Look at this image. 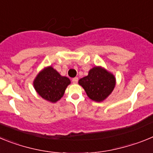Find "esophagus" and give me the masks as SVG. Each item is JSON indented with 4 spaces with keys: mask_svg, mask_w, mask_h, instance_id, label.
<instances>
[{
    "mask_svg": "<svg viewBox=\"0 0 153 153\" xmlns=\"http://www.w3.org/2000/svg\"><path fill=\"white\" fill-rule=\"evenodd\" d=\"M72 82H73V83H74V84H75V83H77V82H78V77H74V78H73V79H72Z\"/></svg>",
    "mask_w": 153,
    "mask_h": 153,
    "instance_id": "esophagus-1",
    "label": "esophagus"
}]
</instances>
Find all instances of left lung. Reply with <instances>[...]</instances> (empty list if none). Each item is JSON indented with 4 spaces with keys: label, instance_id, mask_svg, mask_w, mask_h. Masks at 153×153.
Returning a JSON list of instances; mask_svg holds the SVG:
<instances>
[{
    "label": "left lung",
    "instance_id": "8db88e82",
    "mask_svg": "<svg viewBox=\"0 0 153 153\" xmlns=\"http://www.w3.org/2000/svg\"><path fill=\"white\" fill-rule=\"evenodd\" d=\"M79 84L82 86L89 98L96 102H102L113 92L116 78L111 73L101 67H95L88 75L81 78Z\"/></svg>",
    "mask_w": 153,
    "mask_h": 153
}]
</instances>
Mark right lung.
Returning a JSON list of instances; mask_svg holds the SVG:
<instances>
[{
    "label": "right lung",
    "mask_w": 153,
    "mask_h": 153,
    "mask_svg": "<svg viewBox=\"0 0 153 153\" xmlns=\"http://www.w3.org/2000/svg\"><path fill=\"white\" fill-rule=\"evenodd\" d=\"M70 83L69 78L62 76L52 67H47L37 74L33 81V86L42 98L56 102L61 99Z\"/></svg>",
    "instance_id": "1"
}]
</instances>
